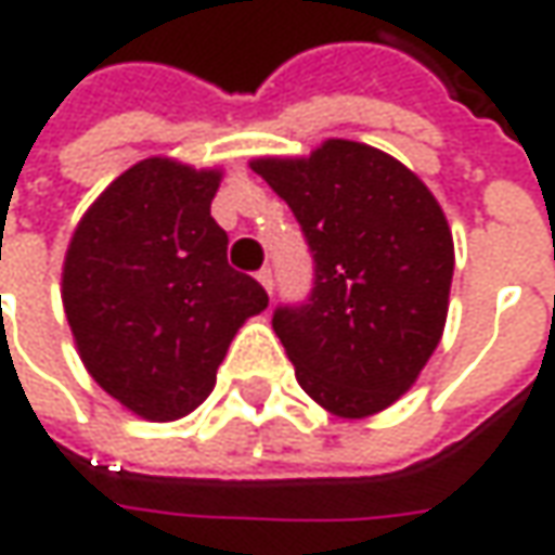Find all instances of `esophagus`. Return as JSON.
<instances>
[{"mask_svg":"<svg viewBox=\"0 0 555 555\" xmlns=\"http://www.w3.org/2000/svg\"><path fill=\"white\" fill-rule=\"evenodd\" d=\"M256 278H259V284H262V287L268 289V296H271V293H274V278H271V268H262Z\"/></svg>","mask_w":555,"mask_h":555,"instance_id":"1","label":"esophagus"}]
</instances>
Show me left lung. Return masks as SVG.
<instances>
[{
  "label": "left lung",
  "mask_w": 555,
  "mask_h": 555,
  "mask_svg": "<svg viewBox=\"0 0 555 555\" xmlns=\"http://www.w3.org/2000/svg\"><path fill=\"white\" fill-rule=\"evenodd\" d=\"M249 166L287 201L314 256L309 302L271 318L299 386L343 420L386 411L448 321L454 237L441 206L404 163L361 141Z\"/></svg>",
  "instance_id": "obj_1"
}]
</instances>
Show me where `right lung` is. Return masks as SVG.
I'll use <instances>...</instances> for the list:
<instances>
[{"mask_svg": "<svg viewBox=\"0 0 555 555\" xmlns=\"http://www.w3.org/2000/svg\"><path fill=\"white\" fill-rule=\"evenodd\" d=\"M222 169L147 157L76 224L61 299L86 371L126 411L169 423L201 408L246 318L268 293L228 266L209 216Z\"/></svg>", "mask_w": 555, "mask_h": 555, "instance_id": "right-lung-1", "label": "right lung"}]
</instances>
